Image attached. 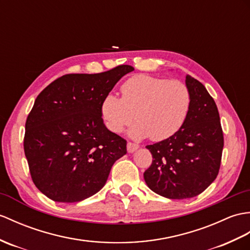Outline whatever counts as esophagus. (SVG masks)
<instances>
[{
    "label": "esophagus",
    "mask_w": 250,
    "mask_h": 250,
    "mask_svg": "<svg viewBox=\"0 0 250 250\" xmlns=\"http://www.w3.org/2000/svg\"><path fill=\"white\" fill-rule=\"evenodd\" d=\"M139 148V146L137 144H133V143H127L126 144V149H127V152L130 153H133L134 151H136V150Z\"/></svg>",
    "instance_id": "34e87169"
}]
</instances>
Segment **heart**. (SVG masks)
Wrapping results in <instances>:
<instances>
[{
	"mask_svg": "<svg viewBox=\"0 0 250 250\" xmlns=\"http://www.w3.org/2000/svg\"><path fill=\"white\" fill-rule=\"evenodd\" d=\"M123 98L107 94L101 104V115L108 130L119 133L133 120L129 130L134 139L149 137L164 141L177 133L187 119L191 96L188 85L179 80H167L138 74L121 86Z\"/></svg>",
	"mask_w": 250,
	"mask_h": 250,
	"instance_id": "b5f03b06",
	"label": "heart"
}]
</instances>
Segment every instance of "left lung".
Masks as SVG:
<instances>
[{
	"label": "left lung",
	"mask_w": 250,
	"mask_h": 250,
	"mask_svg": "<svg viewBox=\"0 0 250 250\" xmlns=\"http://www.w3.org/2000/svg\"><path fill=\"white\" fill-rule=\"evenodd\" d=\"M190 108L180 130L164 141L148 145L152 164L144 172L148 188L169 199L201 194L218 175L224 135L214 99L199 81L187 74Z\"/></svg>",
	"instance_id": "obj_1"
}]
</instances>
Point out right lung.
I'll list each match as a JSON object with an SVG mask.
<instances>
[{
	"mask_svg": "<svg viewBox=\"0 0 250 250\" xmlns=\"http://www.w3.org/2000/svg\"><path fill=\"white\" fill-rule=\"evenodd\" d=\"M134 68L120 65L95 73L66 74L40 92L25 123L24 153L36 188L57 202L95 195L126 141L103 124L101 104Z\"/></svg>",
	"mask_w": 250,
	"mask_h": 250,
	"instance_id": "add662e5",
	"label": "right lung"
}]
</instances>
